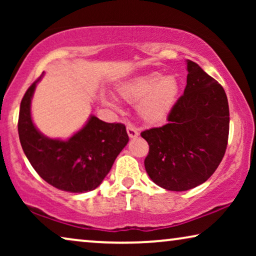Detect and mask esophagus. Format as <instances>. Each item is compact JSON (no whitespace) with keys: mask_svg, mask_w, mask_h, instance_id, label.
Listing matches in <instances>:
<instances>
[{"mask_svg":"<svg viewBox=\"0 0 256 256\" xmlns=\"http://www.w3.org/2000/svg\"><path fill=\"white\" fill-rule=\"evenodd\" d=\"M127 132H128V136H129V138H138V128H136L135 126L130 124H129L127 126Z\"/></svg>","mask_w":256,"mask_h":256,"instance_id":"1","label":"esophagus"}]
</instances>
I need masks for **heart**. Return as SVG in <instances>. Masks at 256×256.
<instances>
[{
  "label": "heart",
  "mask_w": 256,
  "mask_h": 256,
  "mask_svg": "<svg viewBox=\"0 0 256 256\" xmlns=\"http://www.w3.org/2000/svg\"><path fill=\"white\" fill-rule=\"evenodd\" d=\"M180 82L174 76H160L158 72L132 76L122 84L118 93L129 104H138V113L146 124H160L169 116L180 96ZM102 102L115 107L110 98Z\"/></svg>",
  "instance_id": "obj_1"
}]
</instances>
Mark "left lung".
<instances>
[{
	"label": "left lung",
	"mask_w": 256,
	"mask_h": 256,
	"mask_svg": "<svg viewBox=\"0 0 256 256\" xmlns=\"http://www.w3.org/2000/svg\"><path fill=\"white\" fill-rule=\"evenodd\" d=\"M186 64V87L168 116L169 124L141 132L149 144L146 174L170 191H186L208 180L222 162L228 140L225 90L198 64Z\"/></svg>",
	"instance_id": "1"
}]
</instances>
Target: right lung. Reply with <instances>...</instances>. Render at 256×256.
<instances>
[{
    "instance_id": "right-lung-1",
    "label": "right lung",
    "mask_w": 256,
    "mask_h": 256,
    "mask_svg": "<svg viewBox=\"0 0 256 256\" xmlns=\"http://www.w3.org/2000/svg\"><path fill=\"white\" fill-rule=\"evenodd\" d=\"M40 78L28 88L20 101L18 135L23 152L36 172L52 186L73 194L92 191L127 146L126 126L107 124L90 115L86 124L70 138H48L31 118V100Z\"/></svg>"
}]
</instances>
